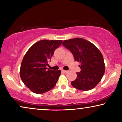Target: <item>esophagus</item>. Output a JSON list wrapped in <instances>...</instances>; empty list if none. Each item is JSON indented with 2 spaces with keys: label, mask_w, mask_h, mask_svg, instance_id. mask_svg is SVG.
<instances>
[{
  "label": "esophagus",
  "mask_w": 122,
  "mask_h": 122,
  "mask_svg": "<svg viewBox=\"0 0 122 122\" xmlns=\"http://www.w3.org/2000/svg\"><path fill=\"white\" fill-rule=\"evenodd\" d=\"M61 71H62V72H63V73H67L68 71H65V70H62Z\"/></svg>",
  "instance_id": "34e87169"
}]
</instances>
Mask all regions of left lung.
Instances as JSON below:
<instances>
[{"label":"left lung","instance_id":"1","mask_svg":"<svg viewBox=\"0 0 122 122\" xmlns=\"http://www.w3.org/2000/svg\"><path fill=\"white\" fill-rule=\"evenodd\" d=\"M62 44L73 54L75 61L80 62L81 71L76 79L71 82L73 87L81 91H89L101 81L105 72L103 56L93 43L81 38L65 40Z\"/></svg>","mask_w":122,"mask_h":122}]
</instances>
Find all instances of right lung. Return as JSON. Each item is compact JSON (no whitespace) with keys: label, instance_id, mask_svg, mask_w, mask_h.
Returning a JSON list of instances; mask_svg holds the SVG:
<instances>
[{"label":"right lung","instance_id":"add662e5","mask_svg":"<svg viewBox=\"0 0 122 122\" xmlns=\"http://www.w3.org/2000/svg\"><path fill=\"white\" fill-rule=\"evenodd\" d=\"M61 40H41L28 49L21 61L20 76L24 84L33 93L42 94L54 87L61 71L47 69L46 66L61 46Z\"/></svg>","mask_w":122,"mask_h":122}]
</instances>
